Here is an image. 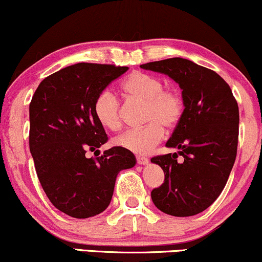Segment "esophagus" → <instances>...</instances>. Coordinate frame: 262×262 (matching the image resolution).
I'll return each mask as SVG.
<instances>
[{
	"label": "esophagus",
	"mask_w": 262,
	"mask_h": 262,
	"mask_svg": "<svg viewBox=\"0 0 262 262\" xmlns=\"http://www.w3.org/2000/svg\"><path fill=\"white\" fill-rule=\"evenodd\" d=\"M137 162L139 165H148L149 159L145 158V156H137Z\"/></svg>",
	"instance_id": "esophagus-1"
}]
</instances>
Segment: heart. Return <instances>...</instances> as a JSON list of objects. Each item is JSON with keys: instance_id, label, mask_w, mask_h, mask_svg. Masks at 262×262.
Here are the masks:
<instances>
[{"instance_id": "obj_1", "label": "heart", "mask_w": 262, "mask_h": 262, "mask_svg": "<svg viewBox=\"0 0 262 262\" xmlns=\"http://www.w3.org/2000/svg\"><path fill=\"white\" fill-rule=\"evenodd\" d=\"M125 97L145 102L144 122L148 124L129 129L117 138L116 145L135 154L151 151L164 138V127L173 128L181 119L183 101L173 89H164L158 76L146 73L130 74L122 82ZM93 113L98 123L108 130H117L122 124L119 102L111 91H102L93 103Z\"/></svg>"}]
</instances>
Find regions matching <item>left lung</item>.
<instances>
[{"label": "left lung", "instance_id": "8db88e82", "mask_svg": "<svg viewBox=\"0 0 262 262\" xmlns=\"http://www.w3.org/2000/svg\"><path fill=\"white\" fill-rule=\"evenodd\" d=\"M165 74L182 90V117L167 140L173 154L155 156L165 173L151 191L156 208L173 217L203 212L223 191L236 158L239 108L229 85L213 70L191 60L171 58L140 65ZM181 155L184 160L177 162Z\"/></svg>", "mask_w": 262, "mask_h": 262}]
</instances>
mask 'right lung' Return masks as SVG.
I'll return each instance as SVG.
<instances>
[{"instance_id":"obj_1","label":"right lung","mask_w":262,"mask_h":262,"mask_svg":"<svg viewBox=\"0 0 262 262\" xmlns=\"http://www.w3.org/2000/svg\"><path fill=\"white\" fill-rule=\"evenodd\" d=\"M127 66L79 62L45 77L29 104V149L41 187L55 208L74 218L103 212L112 200L116 179L137 164L134 154L121 146L104 150L107 141L96 119V97Z\"/></svg>"}]
</instances>
